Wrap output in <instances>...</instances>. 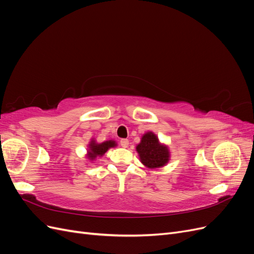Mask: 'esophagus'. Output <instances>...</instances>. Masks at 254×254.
<instances>
[{
    "label": "esophagus",
    "mask_w": 254,
    "mask_h": 254,
    "mask_svg": "<svg viewBox=\"0 0 254 254\" xmlns=\"http://www.w3.org/2000/svg\"><path fill=\"white\" fill-rule=\"evenodd\" d=\"M120 144H121V146H122V147H124V148H126V147H128V144H129V140H127V139H122V140L120 141Z\"/></svg>",
    "instance_id": "34e87169"
}]
</instances>
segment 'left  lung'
Listing matches in <instances>:
<instances>
[{"instance_id": "obj_1", "label": "left lung", "mask_w": 254, "mask_h": 254, "mask_svg": "<svg viewBox=\"0 0 254 254\" xmlns=\"http://www.w3.org/2000/svg\"><path fill=\"white\" fill-rule=\"evenodd\" d=\"M142 163L149 168L161 167L167 163L170 152L167 147L160 145L157 136L152 132L143 135L141 143L136 146Z\"/></svg>"}]
</instances>
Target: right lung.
<instances>
[{"label": "right lung", "mask_w": 254, "mask_h": 254, "mask_svg": "<svg viewBox=\"0 0 254 254\" xmlns=\"http://www.w3.org/2000/svg\"><path fill=\"white\" fill-rule=\"evenodd\" d=\"M113 146H115V143L113 141H107L102 144H95L94 141H92L90 144L89 157L90 159H94L96 156H103L107 150L110 147H113Z\"/></svg>", "instance_id": "1"}]
</instances>
